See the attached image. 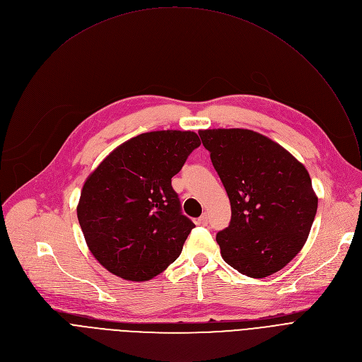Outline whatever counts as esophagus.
Returning <instances> with one entry per match:
<instances>
[{
  "label": "esophagus",
  "instance_id": "esophagus-1",
  "mask_svg": "<svg viewBox=\"0 0 362 362\" xmlns=\"http://www.w3.org/2000/svg\"><path fill=\"white\" fill-rule=\"evenodd\" d=\"M208 222H209V221H208V215L203 214V215L197 219V222H196V223H197V225H200V226H206V225H208Z\"/></svg>",
  "mask_w": 362,
  "mask_h": 362
}]
</instances>
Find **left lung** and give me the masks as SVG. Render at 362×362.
<instances>
[{
    "mask_svg": "<svg viewBox=\"0 0 362 362\" xmlns=\"http://www.w3.org/2000/svg\"><path fill=\"white\" fill-rule=\"evenodd\" d=\"M230 202L216 235L223 261L249 278L286 267L311 232L318 196L306 168L272 139L247 129L199 130Z\"/></svg>",
    "mask_w": 362,
    "mask_h": 362,
    "instance_id": "obj_1",
    "label": "left lung"
}]
</instances>
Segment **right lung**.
I'll list each match as a JSON object with an SVG mask.
<instances>
[{"instance_id":"add662e5","label":"right lung","mask_w":362,"mask_h":362,"mask_svg":"<svg viewBox=\"0 0 362 362\" xmlns=\"http://www.w3.org/2000/svg\"><path fill=\"white\" fill-rule=\"evenodd\" d=\"M199 146L190 130L141 133L117 146L88 175L77 218L103 268L144 282L177 259L194 223L180 214L172 177Z\"/></svg>"}]
</instances>
